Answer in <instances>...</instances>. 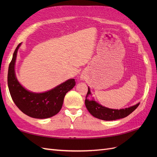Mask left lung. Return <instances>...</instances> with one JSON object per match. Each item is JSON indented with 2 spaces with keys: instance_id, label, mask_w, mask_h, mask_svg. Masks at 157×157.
I'll return each instance as SVG.
<instances>
[{
  "instance_id": "8db88e82",
  "label": "left lung",
  "mask_w": 157,
  "mask_h": 157,
  "mask_svg": "<svg viewBox=\"0 0 157 157\" xmlns=\"http://www.w3.org/2000/svg\"><path fill=\"white\" fill-rule=\"evenodd\" d=\"M92 94L90 92V88L88 87V93L85 99V105H86L88 111L92 116L99 119L103 121H114L117 119L123 118L131 114L135 109L139 106L140 103L136 105L126 109H109L102 106L100 104L97 103L94 99L90 100L87 98L89 95Z\"/></svg>"
}]
</instances>
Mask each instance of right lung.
Returning a JSON list of instances; mask_svg holds the SVG:
<instances>
[{"instance_id":"obj_1","label":"right lung","mask_w":157,"mask_h":157,"mask_svg":"<svg viewBox=\"0 0 157 157\" xmlns=\"http://www.w3.org/2000/svg\"><path fill=\"white\" fill-rule=\"evenodd\" d=\"M20 43L13 52L9 65L8 86L14 103L27 116L35 118H47L56 115L63 105L65 94L75 86L74 78L59 84L54 88L42 93H35L23 87L15 73V63Z\"/></svg>"}]
</instances>
